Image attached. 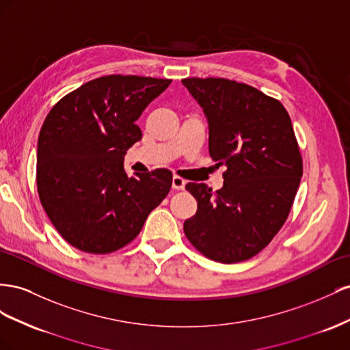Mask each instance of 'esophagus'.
I'll list each match as a JSON object with an SVG mask.
<instances>
[{"label": "esophagus", "mask_w": 350, "mask_h": 350, "mask_svg": "<svg viewBox=\"0 0 350 350\" xmlns=\"http://www.w3.org/2000/svg\"><path fill=\"white\" fill-rule=\"evenodd\" d=\"M185 186H186V180H183L182 177H178V176H174V177H173L172 187L174 189V191H183Z\"/></svg>", "instance_id": "esophagus-1"}]
</instances>
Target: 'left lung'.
Returning a JSON list of instances; mask_svg holds the SVG:
<instances>
[{"instance_id": "obj_1", "label": "left lung", "mask_w": 350, "mask_h": 350, "mask_svg": "<svg viewBox=\"0 0 350 350\" xmlns=\"http://www.w3.org/2000/svg\"><path fill=\"white\" fill-rule=\"evenodd\" d=\"M205 114L208 149L223 165V187L187 183L198 201L183 224L186 237L214 261L255 256L271 242L291 211L302 177V158L291 117L277 99L227 79H183Z\"/></svg>"}]
</instances>
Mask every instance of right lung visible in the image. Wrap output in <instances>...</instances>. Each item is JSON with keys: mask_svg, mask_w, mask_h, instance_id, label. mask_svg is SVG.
<instances>
[{"mask_svg": "<svg viewBox=\"0 0 350 350\" xmlns=\"http://www.w3.org/2000/svg\"><path fill=\"white\" fill-rule=\"evenodd\" d=\"M172 81L104 76L57 103L38 137L41 204L66 241L89 254H109L142 230L172 187V173L129 177L124 155L142 139L136 120Z\"/></svg>", "mask_w": 350, "mask_h": 350, "instance_id": "add662e5", "label": "right lung"}]
</instances>
